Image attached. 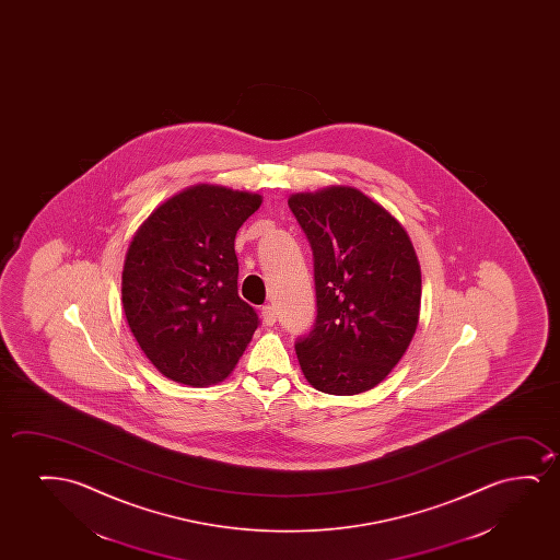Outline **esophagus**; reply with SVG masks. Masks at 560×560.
Returning <instances> with one entry per match:
<instances>
[{
  "mask_svg": "<svg viewBox=\"0 0 560 560\" xmlns=\"http://www.w3.org/2000/svg\"><path fill=\"white\" fill-rule=\"evenodd\" d=\"M261 322L266 323V325H268V327H271V325H273V323H276V310H273V307L271 306H264L261 307Z\"/></svg>",
  "mask_w": 560,
  "mask_h": 560,
  "instance_id": "1",
  "label": "esophagus"
}]
</instances>
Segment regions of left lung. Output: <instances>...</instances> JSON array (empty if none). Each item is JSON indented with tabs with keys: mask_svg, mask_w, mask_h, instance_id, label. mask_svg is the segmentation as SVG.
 Masks as SVG:
<instances>
[{
	"mask_svg": "<svg viewBox=\"0 0 560 560\" xmlns=\"http://www.w3.org/2000/svg\"><path fill=\"white\" fill-rule=\"evenodd\" d=\"M289 207L314 250L317 319L296 342L307 383L355 396L390 375L421 314V266L404 225L350 185L294 192Z\"/></svg>",
	"mask_w": 560,
	"mask_h": 560,
	"instance_id": "1",
	"label": "left lung"
}]
</instances>
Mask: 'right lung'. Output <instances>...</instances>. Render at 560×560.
<instances>
[{"label": "right lung", "mask_w": 560, "mask_h": 560, "mask_svg": "<svg viewBox=\"0 0 560 560\" xmlns=\"http://www.w3.org/2000/svg\"><path fill=\"white\" fill-rule=\"evenodd\" d=\"M261 195L199 184L147 215L122 269L130 330L154 368L174 383L210 386L231 375L258 327L238 299L237 231Z\"/></svg>", "instance_id": "1"}]
</instances>
